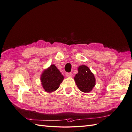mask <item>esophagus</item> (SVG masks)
Instances as JSON below:
<instances>
[{
    "instance_id": "esophagus-1",
    "label": "esophagus",
    "mask_w": 132,
    "mask_h": 132,
    "mask_svg": "<svg viewBox=\"0 0 132 132\" xmlns=\"http://www.w3.org/2000/svg\"><path fill=\"white\" fill-rule=\"evenodd\" d=\"M66 76L67 77H71L72 76V73L71 72H67V73H66Z\"/></svg>"
}]
</instances>
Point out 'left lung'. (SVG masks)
Wrapping results in <instances>:
<instances>
[{
	"instance_id": "1",
	"label": "left lung",
	"mask_w": 132,
	"mask_h": 132,
	"mask_svg": "<svg viewBox=\"0 0 132 132\" xmlns=\"http://www.w3.org/2000/svg\"><path fill=\"white\" fill-rule=\"evenodd\" d=\"M78 71V73L74 77L77 87L84 93L90 92L96 83L94 74L86 65L79 66Z\"/></svg>"
}]
</instances>
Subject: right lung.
I'll list each match as a JSON object with an SVG mask.
<instances>
[{
  "label": "right lung",
  "instance_id": "1",
  "mask_svg": "<svg viewBox=\"0 0 132 132\" xmlns=\"http://www.w3.org/2000/svg\"><path fill=\"white\" fill-rule=\"evenodd\" d=\"M63 79V76L54 64L45 70L40 77L42 87L45 92L48 93H52L57 89Z\"/></svg>",
  "mask_w": 132,
  "mask_h": 132
}]
</instances>
